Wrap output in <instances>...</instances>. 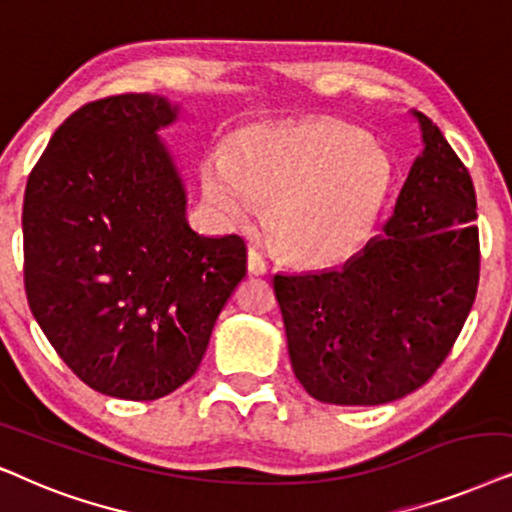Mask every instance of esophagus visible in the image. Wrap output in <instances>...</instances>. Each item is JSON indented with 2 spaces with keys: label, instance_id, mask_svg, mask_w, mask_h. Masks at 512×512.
Masks as SVG:
<instances>
[{
  "label": "esophagus",
  "instance_id": "34e87169",
  "mask_svg": "<svg viewBox=\"0 0 512 512\" xmlns=\"http://www.w3.org/2000/svg\"><path fill=\"white\" fill-rule=\"evenodd\" d=\"M267 260L262 257V252H257L255 248L248 250V271L252 276H264L267 274Z\"/></svg>",
  "mask_w": 512,
  "mask_h": 512
}]
</instances>
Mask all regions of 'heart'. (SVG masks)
<instances>
[{
  "instance_id": "1",
  "label": "heart",
  "mask_w": 512,
  "mask_h": 512,
  "mask_svg": "<svg viewBox=\"0 0 512 512\" xmlns=\"http://www.w3.org/2000/svg\"><path fill=\"white\" fill-rule=\"evenodd\" d=\"M395 185L393 163L337 124H260L229 135L201 166L210 210L243 227L264 206L267 241L297 267H332L365 248Z\"/></svg>"
}]
</instances>
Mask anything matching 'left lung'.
<instances>
[{
  "label": "left lung",
  "instance_id": "left-lung-1",
  "mask_svg": "<svg viewBox=\"0 0 512 512\" xmlns=\"http://www.w3.org/2000/svg\"><path fill=\"white\" fill-rule=\"evenodd\" d=\"M421 154L384 234L342 269L276 274L292 370L311 398L384 405L442 365L480 281L475 189L438 126L414 112Z\"/></svg>",
  "mask_w": 512,
  "mask_h": 512
}]
</instances>
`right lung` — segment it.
I'll use <instances>...</instances> for the list:
<instances>
[{"label": "right lung", "mask_w": 512, "mask_h": 512, "mask_svg": "<svg viewBox=\"0 0 512 512\" xmlns=\"http://www.w3.org/2000/svg\"><path fill=\"white\" fill-rule=\"evenodd\" d=\"M180 105L124 93L79 107L27 177L25 292L58 356L98 393L156 400L199 370L245 276L241 236H203L159 131Z\"/></svg>", "instance_id": "1"}]
</instances>
